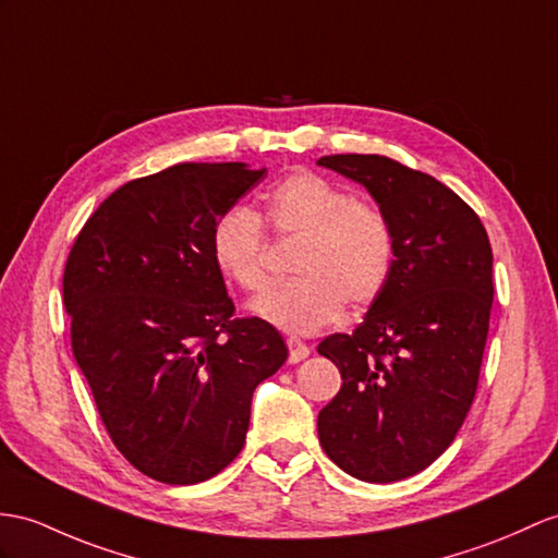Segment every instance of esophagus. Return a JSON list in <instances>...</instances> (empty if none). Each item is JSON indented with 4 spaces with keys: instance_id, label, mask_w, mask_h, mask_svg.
Segmentation results:
<instances>
[{
    "instance_id": "1",
    "label": "esophagus",
    "mask_w": 558,
    "mask_h": 558,
    "mask_svg": "<svg viewBox=\"0 0 558 558\" xmlns=\"http://www.w3.org/2000/svg\"><path fill=\"white\" fill-rule=\"evenodd\" d=\"M289 362H301V360H305L307 355H310V348L301 341V338H295V336H291L289 338Z\"/></svg>"
}]
</instances>
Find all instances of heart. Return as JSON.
<instances>
[{"label":"heart","instance_id":"heart-1","mask_svg":"<svg viewBox=\"0 0 558 558\" xmlns=\"http://www.w3.org/2000/svg\"><path fill=\"white\" fill-rule=\"evenodd\" d=\"M265 227L277 239L301 241L291 260L298 277L253 303L257 317L283 331L312 333L341 315L345 303L372 305L392 277L396 234L388 215L322 174L298 170L283 177L265 198L263 220L241 206L217 217L213 263L241 291H260L267 283Z\"/></svg>","mask_w":558,"mask_h":558}]
</instances>
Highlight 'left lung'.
Masks as SVG:
<instances>
[{"instance_id":"left-lung-1","label":"left lung","mask_w":558,"mask_h":558,"mask_svg":"<svg viewBox=\"0 0 558 558\" xmlns=\"http://www.w3.org/2000/svg\"><path fill=\"white\" fill-rule=\"evenodd\" d=\"M317 162L369 189L396 234L381 298L355 331L317 345L343 378L319 412V442L352 478L396 483L450 447L475 398L495 295L490 239L426 172L378 154Z\"/></svg>"}]
</instances>
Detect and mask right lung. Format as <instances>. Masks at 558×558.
Masks as SVG:
<instances>
[{
	"label": "right lung",
	"mask_w": 558,
	"mask_h": 558,
	"mask_svg": "<svg viewBox=\"0 0 558 558\" xmlns=\"http://www.w3.org/2000/svg\"><path fill=\"white\" fill-rule=\"evenodd\" d=\"M243 162H177L122 184L68 253L71 345L113 445L144 475L194 485L246 442L281 333L236 317L210 255L217 217L265 180Z\"/></svg>",
	"instance_id": "obj_1"
}]
</instances>
